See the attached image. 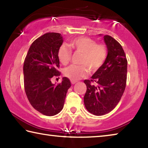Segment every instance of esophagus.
<instances>
[{"instance_id":"1","label":"esophagus","mask_w":148,"mask_h":148,"mask_svg":"<svg viewBox=\"0 0 148 148\" xmlns=\"http://www.w3.org/2000/svg\"><path fill=\"white\" fill-rule=\"evenodd\" d=\"M76 81H74V80H71V84H75L76 83Z\"/></svg>"}]
</instances>
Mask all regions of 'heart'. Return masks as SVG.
Wrapping results in <instances>:
<instances>
[{"label":"heart","mask_w":148,"mask_h":148,"mask_svg":"<svg viewBox=\"0 0 148 148\" xmlns=\"http://www.w3.org/2000/svg\"><path fill=\"white\" fill-rule=\"evenodd\" d=\"M70 46L76 52L83 54L80 61L82 65H71L64 70V76L71 80L76 81L86 77L89 74V69L92 72H97L106 61V46L104 44H97L93 39L78 37L72 40ZM57 56L62 64H67L71 59V49L66 45H62L59 47Z\"/></svg>","instance_id":"heart-1"}]
</instances>
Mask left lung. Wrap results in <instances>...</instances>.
Instances as JSON below:
<instances>
[{
    "label": "left lung",
    "mask_w": 148,
    "mask_h": 148,
    "mask_svg": "<svg viewBox=\"0 0 148 148\" xmlns=\"http://www.w3.org/2000/svg\"><path fill=\"white\" fill-rule=\"evenodd\" d=\"M103 38L108 49L106 61L91 79L84 80L87 86L84 97L85 106L95 116L109 113L117 106L127 82V60L123 49L109 35Z\"/></svg>",
    "instance_id": "obj_1"
}]
</instances>
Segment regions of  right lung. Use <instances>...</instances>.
Returning a JSON list of instances; mask_svg holds the SVG:
<instances>
[{
  "label": "right lung",
  "instance_id": "right-lung-1",
  "mask_svg": "<svg viewBox=\"0 0 148 148\" xmlns=\"http://www.w3.org/2000/svg\"><path fill=\"white\" fill-rule=\"evenodd\" d=\"M63 42L60 33L47 32L32 42L23 64L24 87L32 106L47 116L57 114L63 108L65 97L71 84L66 77L58 85L51 83L60 72L57 56Z\"/></svg>",
  "mask_w": 148,
  "mask_h": 148
}]
</instances>
